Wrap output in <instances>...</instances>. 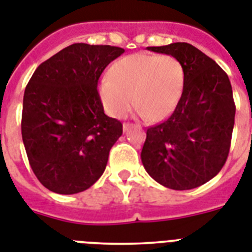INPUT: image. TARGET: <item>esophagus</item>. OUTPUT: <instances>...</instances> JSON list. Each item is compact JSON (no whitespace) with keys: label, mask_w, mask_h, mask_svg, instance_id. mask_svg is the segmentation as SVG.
<instances>
[{"label":"esophagus","mask_w":252,"mask_h":252,"mask_svg":"<svg viewBox=\"0 0 252 252\" xmlns=\"http://www.w3.org/2000/svg\"><path fill=\"white\" fill-rule=\"evenodd\" d=\"M132 126H134V125H132V124H128V122H125L124 126H122V127H124V131H125V132H126V131H128V128H131V127H132Z\"/></svg>","instance_id":"esophagus-1"}]
</instances>
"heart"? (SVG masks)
Returning <instances> with one entry per match:
<instances>
[{"label": "heart", "instance_id": "b5f03b06", "mask_svg": "<svg viewBox=\"0 0 252 252\" xmlns=\"http://www.w3.org/2000/svg\"><path fill=\"white\" fill-rule=\"evenodd\" d=\"M184 87V68L171 55L132 54L112 66L99 86L107 112L124 117L135 105L139 113L158 121L174 111Z\"/></svg>", "mask_w": 252, "mask_h": 252}]
</instances>
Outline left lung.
I'll return each instance as SVG.
<instances>
[{
	"label": "left lung",
	"instance_id": "8db88e82",
	"mask_svg": "<svg viewBox=\"0 0 252 252\" xmlns=\"http://www.w3.org/2000/svg\"><path fill=\"white\" fill-rule=\"evenodd\" d=\"M147 49L182 63L184 87L170 117L147 130L141 162L166 188H197L218 175L228 158L236 114L232 85L225 72L190 43Z\"/></svg>",
	"mask_w": 252,
	"mask_h": 252
}]
</instances>
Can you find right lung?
<instances>
[{"instance_id": "1", "label": "right lung", "mask_w": 252, "mask_h": 252, "mask_svg": "<svg viewBox=\"0 0 252 252\" xmlns=\"http://www.w3.org/2000/svg\"><path fill=\"white\" fill-rule=\"evenodd\" d=\"M124 53L109 45L73 43L31 77L23 99V143L34 175L51 192H84L103 175L122 124L104 113L97 81Z\"/></svg>"}]
</instances>
